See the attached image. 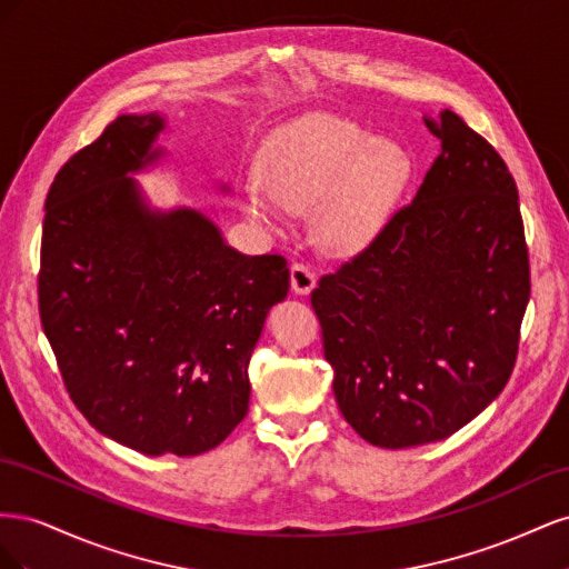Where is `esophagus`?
<instances>
[{"label":"esophagus","mask_w":569,"mask_h":569,"mask_svg":"<svg viewBox=\"0 0 569 569\" xmlns=\"http://www.w3.org/2000/svg\"><path fill=\"white\" fill-rule=\"evenodd\" d=\"M289 282H291V289H295V295L306 297V295H311L316 287V272L306 263H291Z\"/></svg>","instance_id":"esophagus-1"}]
</instances>
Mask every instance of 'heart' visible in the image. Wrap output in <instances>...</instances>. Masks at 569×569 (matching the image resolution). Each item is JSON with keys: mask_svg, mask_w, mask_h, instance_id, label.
<instances>
[{"mask_svg": "<svg viewBox=\"0 0 569 569\" xmlns=\"http://www.w3.org/2000/svg\"><path fill=\"white\" fill-rule=\"evenodd\" d=\"M401 144L370 137L366 128L332 113H308L274 130L261 153L263 187L244 189V213L272 222L278 203L295 213L313 211L320 247L335 253L366 249L382 230L408 180Z\"/></svg>", "mask_w": 569, "mask_h": 569, "instance_id": "obj_1", "label": "heart"}]
</instances>
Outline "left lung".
<instances>
[{
    "label": "left lung",
    "instance_id": "left-lung-1",
    "mask_svg": "<svg viewBox=\"0 0 569 569\" xmlns=\"http://www.w3.org/2000/svg\"><path fill=\"white\" fill-rule=\"evenodd\" d=\"M412 203L311 295L343 420L380 449L451 437L510 380L529 301L518 187L453 111Z\"/></svg>",
    "mask_w": 569,
    "mask_h": 569
}]
</instances>
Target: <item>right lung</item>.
Instances as JSON below:
<instances>
[{
  "label": "right lung",
  "instance_id": "right-lung-1",
  "mask_svg": "<svg viewBox=\"0 0 569 569\" xmlns=\"http://www.w3.org/2000/svg\"><path fill=\"white\" fill-rule=\"evenodd\" d=\"M159 113L118 116L44 201L40 320L66 391L147 456L216 449L249 410V360L289 291L278 253L244 256L192 209L151 211L130 178L163 151Z\"/></svg>",
  "mask_w": 569,
  "mask_h": 569
}]
</instances>
